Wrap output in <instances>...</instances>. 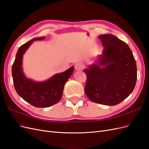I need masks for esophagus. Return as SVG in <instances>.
<instances>
[{
  "label": "esophagus",
  "instance_id": "34e87169",
  "mask_svg": "<svg viewBox=\"0 0 149 149\" xmlns=\"http://www.w3.org/2000/svg\"><path fill=\"white\" fill-rule=\"evenodd\" d=\"M83 65L81 63H76L74 65V69L76 71H81L83 69Z\"/></svg>",
  "mask_w": 149,
  "mask_h": 149
}]
</instances>
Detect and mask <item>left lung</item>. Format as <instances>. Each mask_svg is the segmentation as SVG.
Masks as SVG:
<instances>
[{
  "label": "left lung",
  "instance_id": "8db88e82",
  "mask_svg": "<svg viewBox=\"0 0 149 149\" xmlns=\"http://www.w3.org/2000/svg\"><path fill=\"white\" fill-rule=\"evenodd\" d=\"M104 49L84 72V93L90 100L106 106L117 105L132 93L137 81V66L127 43L111 34L99 37Z\"/></svg>",
  "mask_w": 149,
  "mask_h": 149
}]
</instances>
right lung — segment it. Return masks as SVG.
I'll return each mask as SVG.
<instances>
[{
    "instance_id": "1",
    "label": "right lung",
    "mask_w": 149,
    "mask_h": 149,
    "mask_svg": "<svg viewBox=\"0 0 149 149\" xmlns=\"http://www.w3.org/2000/svg\"><path fill=\"white\" fill-rule=\"evenodd\" d=\"M44 38L45 37L35 38L22 45L18 49L12 68L13 85L16 92L25 101L37 107H47L59 102L65 84L74 71V67L71 66L63 73L56 74L42 82L35 81L26 77L22 68L23 56L33 42Z\"/></svg>"
}]
</instances>
